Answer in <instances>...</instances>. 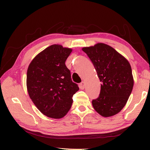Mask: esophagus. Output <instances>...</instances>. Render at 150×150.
<instances>
[{"label":"esophagus","instance_id":"34e87169","mask_svg":"<svg viewBox=\"0 0 150 150\" xmlns=\"http://www.w3.org/2000/svg\"><path fill=\"white\" fill-rule=\"evenodd\" d=\"M85 86H86V84H85V82L84 81L81 82L80 84H79V86H80L81 89H84L85 88Z\"/></svg>","mask_w":150,"mask_h":150}]
</instances>
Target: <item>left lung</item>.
<instances>
[{"mask_svg":"<svg viewBox=\"0 0 150 150\" xmlns=\"http://www.w3.org/2000/svg\"><path fill=\"white\" fill-rule=\"evenodd\" d=\"M93 63L102 82L99 96L92 100L95 111L104 117L118 113L125 106L133 87L129 62L103 43L82 49Z\"/></svg>","mask_w":150,"mask_h":150,"instance_id":"left-lung-1","label":"left lung"}]
</instances>
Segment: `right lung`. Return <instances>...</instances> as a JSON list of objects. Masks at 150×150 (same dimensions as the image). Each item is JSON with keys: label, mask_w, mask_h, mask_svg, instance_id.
<instances>
[{"label": "right lung", "mask_w": 150, "mask_h": 150, "mask_svg": "<svg viewBox=\"0 0 150 150\" xmlns=\"http://www.w3.org/2000/svg\"><path fill=\"white\" fill-rule=\"evenodd\" d=\"M72 50L59 44L47 47L35 57L27 71L28 94L41 113L50 118L64 117L79 91L65 62Z\"/></svg>", "instance_id": "1"}]
</instances>
